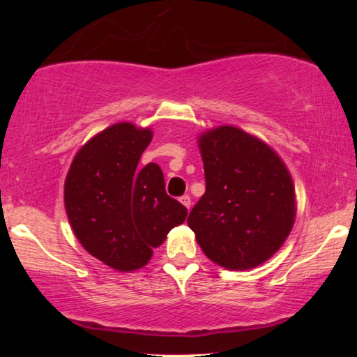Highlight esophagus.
Returning <instances> with one entry per match:
<instances>
[{"instance_id": "34e87169", "label": "esophagus", "mask_w": 357, "mask_h": 357, "mask_svg": "<svg viewBox=\"0 0 357 357\" xmlns=\"http://www.w3.org/2000/svg\"><path fill=\"white\" fill-rule=\"evenodd\" d=\"M180 203L183 204L185 208L190 209V204H192V199H190L188 195H183V197H180Z\"/></svg>"}]
</instances>
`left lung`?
Here are the masks:
<instances>
[{
  "label": "left lung",
  "instance_id": "8db88e82",
  "mask_svg": "<svg viewBox=\"0 0 357 357\" xmlns=\"http://www.w3.org/2000/svg\"><path fill=\"white\" fill-rule=\"evenodd\" d=\"M206 192L188 226L209 260L252 270L275 255L296 221L294 182L275 149L232 125L198 136Z\"/></svg>",
  "mask_w": 357,
  "mask_h": 357
}]
</instances>
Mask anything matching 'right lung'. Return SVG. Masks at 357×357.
Returning <instances> with one entry per match:
<instances>
[{
  "label": "right lung",
  "mask_w": 357,
  "mask_h": 357,
  "mask_svg": "<svg viewBox=\"0 0 357 357\" xmlns=\"http://www.w3.org/2000/svg\"><path fill=\"white\" fill-rule=\"evenodd\" d=\"M151 139L149 126H107L81 146L65 180V208L76 238L121 273L148 265L153 248L187 218V208L165 193L159 165L138 167Z\"/></svg>",
  "instance_id": "1"
}]
</instances>
